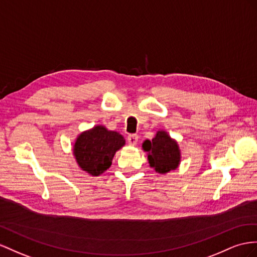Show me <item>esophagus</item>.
<instances>
[{"mask_svg":"<svg viewBox=\"0 0 257 257\" xmlns=\"http://www.w3.org/2000/svg\"><path fill=\"white\" fill-rule=\"evenodd\" d=\"M127 140L130 146H136L138 143V140H139V137H138V135H129Z\"/></svg>","mask_w":257,"mask_h":257,"instance_id":"34e87169","label":"esophagus"}]
</instances>
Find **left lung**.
Instances as JSON below:
<instances>
[{"instance_id": "1", "label": "left lung", "mask_w": 257, "mask_h": 257, "mask_svg": "<svg viewBox=\"0 0 257 257\" xmlns=\"http://www.w3.org/2000/svg\"><path fill=\"white\" fill-rule=\"evenodd\" d=\"M142 149L148 154L150 167L156 173L165 175L178 168L181 161L179 144L165 130L157 131L152 141H144Z\"/></svg>"}]
</instances>
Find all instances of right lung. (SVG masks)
Listing matches in <instances>:
<instances>
[{"mask_svg":"<svg viewBox=\"0 0 257 257\" xmlns=\"http://www.w3.org/2000/svg\"><path fill=\"white\" fill-rule=\"evenodd\" d=\"M124 143L126 141L119 133L97 124L77 137L72 151L78 166L83 172L100 176L110 167L115 153Z\"/></svg>","mask_w":257,"mask_h":257,"instance_id":"right-lung-1","label":"right lung"}]
</instances>
